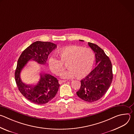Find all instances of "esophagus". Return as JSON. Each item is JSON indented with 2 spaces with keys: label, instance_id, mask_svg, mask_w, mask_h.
Returning <instances> with one entry per match:
<instances>
[{
  "label": "esophagus",
  "instance_id": "esophagus-1",
  "mask_svg": "<svg viewBox=\"0 0 134 134\" xmlns=\"http://www.w3.org/2000/svg\"><path fill=\"white\" fill-rule=\"evenodd\" d=\"M66 81H65V80H59V83L60 84H62L63 83H64V82H65Z\"/></svg>",
  "mask_w": 134,
  "mask_h": 134
}]
</instances>
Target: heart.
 <instances>
[{
    "mask_svg": "<svg viewBox=\"0 0 134 134\" xmlns=\"http://www.w3.org/2000/svg\"><path fill=\"white\" fill-rule=\"evenodd\" d=\"M59 60L51 57L48 61L49 66L55 75H59L66 62L67 69L62 72L61 77L68 79L74 76L79 79L85 77L92 69L94 62V54L90 49L83 48L78 46L65 47L58 51Z\"/></svg>",
    "mask_w": 134,
    "mask_h": 134,
    "instance_id": "1",
    "label": "heart"
}]
</instances>
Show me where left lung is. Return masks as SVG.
Masks as SVG:
<instances>
[{
  "mask_svg": "<svg viewBox=\"0 0 134 134\" xmlns=\"http://www.w3.org/2000/svg\"><path fill=\"white\" fill-rule=\"evenodd\" d=\"M88 44L95 53L97 66L81 81V87L76 94L83 100L93 102L100 99L110 86L113 79L112 66L109 58L101 48L91 42Z\"/></svg>",
  "mask_w": 134,
  "mask_h": 134,
  "instance_id": "obj_1",
  "label": "left lung"
}]
</instances>
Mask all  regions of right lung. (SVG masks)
I'll list each match as a JSON object with an SVG mask.
<instances>
[{
    "instance_id": "obj_1",
    "label": "right lung",
    "mask_w": 134,
    "mask_h": 134,
    "mask_svg": "<svg viewBox=\"0 0 134 134\" xmlns=\"http://www.w3.org/2000/svg\"><path fill=\"white\" fill-rule=\"evenodd\" d=\"M56 48V44L50 42L36 41L26 48L19 57L15 72L16 83L22 94L32 103H48L55 97L60 85L54 76L43 72L40 73V79L36 85H26L21 79V72L30 60L45 65L49 54Z\"/></svg>"
}]
</instances>
